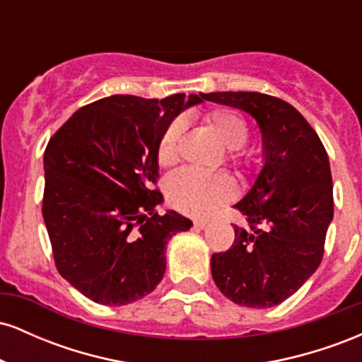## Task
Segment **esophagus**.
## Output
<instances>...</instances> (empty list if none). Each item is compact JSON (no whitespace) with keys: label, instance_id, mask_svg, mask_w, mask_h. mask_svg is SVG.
Masks as SVG:
<instances>
[{"label":"esophagus","instance_id":"34e87169","mask_svg":"<svg viewBox=\"0 0 362 362\" xmlns=\"http://www.w3.org/2000/svg\"><path fill=\"white\" fill-rule=\"evenodd\" d=\"M207 224H209V223L204 221V219H195V221H194V228H197V230H204Z\"/></svg>","mask_w":362,"mask_h":362}]
</instances>
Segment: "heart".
Returning <instances> with one entry per match:
<instances>
[{
  "label": "heart",
  "mask_w": 362,
  "mask_h": 362,
  "mask_svg": "<svg viewBox=\"0 0 362 362\" xmlns=\"http://www.w3.org/2000/svg\"><path fill=\"white\" fill-rule=\"evenodd\" d=\"M207 126L214 131L228 151V161L235 165L240 175H247L255 168L252 153L240 149L248 141L247 122L226 109H214L206 114ZM185 131V120L173 119L161 132L156 144V160L161 167H170L178 160V144ZM165 194L175 209L189 216H207L235 197V184L221 173H202L182 168L165 180Z\"/></svg>",
  "instance_id": "b5f03b06"
}]
</instances>
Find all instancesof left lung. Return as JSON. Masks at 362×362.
<instances>
[{"label": "left lung", "mask_w": 362, "mask_h": 362, "mask_svg": "<svg viewBox=\"0 0 362 362\" xmlns=\"http://www.w3.org/2000/svg\"><path fill=\"white\" fill-rule=\"evenodd\" d=\"M202 98L248 112L260 127L265 165L235 206L250 231L235 224V242L213 253L211 272L228 300L271 308L293 296L323 259L334 218L327 149L308 120L272 95L216 91Z\"/></svg>", "instance_id": "obj_1"}]
</instances>
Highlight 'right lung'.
<instances>
[{"instance_id":"obj_1","label":"right lung","mask_w":362,"mask_h":362,"mask_svg":"<svg viewBox=\"0 0 362 362\" xmlns=\"http://www.w3.org/2000/svg\"><path fill=\"white\" fill-rule=\"evenodd\" d=\"M202 95H112L78 109L44 153L42 216L54 264L83 296L124 306L163 279L165 247L192 226L156 206L161 132Z\"/></svg>"}]
</instances>
